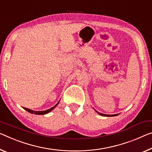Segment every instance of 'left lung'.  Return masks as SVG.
Masks as SVG:
<instances>
[{
    "label": "left lung",
    "mask_w": 152,
    "mask_h": 152,
    "mask_svg": "<svg viewBox=\"0 0 152 152\" xmlns=\"http://www.w3.org/2000/svg\"><path fill=\"white\" fill-rule=\"evenodd\" d=\"M95 111H96V110H95ZM96 112H97V113H98V114H99V115H102V116H115V115H119L118 114H114V115H107V114H102V113H100V112H98L97 111H96Z\"/></svg>",
    "instance_id": "obj_1"
}]
</instances>
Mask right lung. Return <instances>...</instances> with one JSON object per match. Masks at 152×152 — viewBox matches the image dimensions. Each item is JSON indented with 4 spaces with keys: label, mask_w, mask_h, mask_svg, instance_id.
Segmentation results:
<instances>
[{
    "label": "right lung",
    "mask_w": 152,
    "mask_h": 152,
    "mask_svg": "<svg viewBox=\"0 0 152 152\" xmlns=\"http://www.w3.org/2000/svg\"><path fill=\"white\" fill-rule=\"evenodd\" d=\"M60 102V100L58 102V103H57L56 105H55V106H53L51 108H50V109L49 110H45V111H34L32 110H30V109H28V108H26V107H23V109L27 111V112L31 113V114H37V115H44V114H48V113H49L50 111H52L54 109L55 107H56V106L57 105L59 104V103Z\"/></svg>",
    "instance_id": "add662e5"
}]
</instances>
